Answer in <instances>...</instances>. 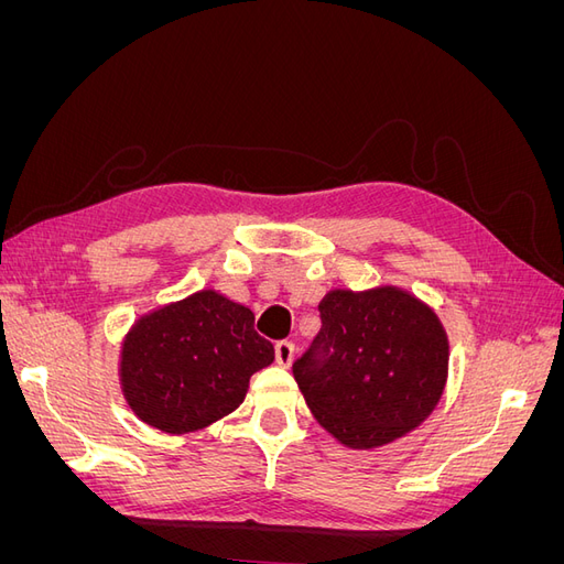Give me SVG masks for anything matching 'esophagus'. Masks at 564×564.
Returning <instances> with one entry per match:
<instances>
[{"label":"esophagus","mask_w":564,"mask_h":564,"mask_svg":"<svg viewBox=\"0 0 564 564\" xmlns=\"http://www.w3.org/2000/svg\"><path fill=\"white\" fill-rule=\"evenodd\" d=\"M294 355H296V346L292 340H278L275 344V360L280 367H289L294 362Z\"/></svg>","instance_id":"esophagus-1"}]
</instances>
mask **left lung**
<instances>
[{
    "label": "left lung",
    "instance_id": "1",
    "mask_svg": "<svg viewBox=\"0 0 564 564\" xmlns=\"http://www.w3.org/2000/svg\"><path fill=\"white\" fill-rule=\"evenodd\" d=\"M319 315L294 379L322 429L350 449H377L419 429L449 373V338L431 305L392 284L332 289Z\"/></svg>",
    "mask_w": 564,
    "mask_h": 564
}]
</instances>
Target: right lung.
<instances>
[{
	"label": "right lung",
	"mask_w": 564,
	"mask_h": 564,
	"mask_svg": "<svg viewBox=\"0 0 564 564\" xmlns=\"http://www.w3.org/2000/svg\"><path fill=\"white\" fill-rule=\"evenodd\" d=\"M275 360L247 305L216 289L160 305L131 324L119 350V388L131 412L169 435L207 429L247 398L249 379Z\"/></svg>",
	"instance_id": "add662e5"
}]
</instances>
